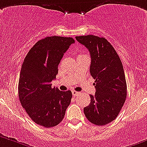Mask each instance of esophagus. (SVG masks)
<instances>
[{
  "instance_id": "esophagus-1",
  "label": "esophagus",
  "mask_w": 147,
  "mask_h": 147,
  "mask_svg": "<svg viewBox=\"0 0 147 147\" xmlns=\"http://www.w3.org/2000/svg\"><path fill=\"white\" fill-rule=\"evenodd\" d=\"M72 95H73L74 96H78L79 94H80V92H76V91H72Z\"/></svg>"
}]
</instances>
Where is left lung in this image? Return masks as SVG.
<instances>
[{
  "instance_id": "obj_1",
  "label": "left lung",
  "mask_w": 147,
  "mask_h": 147,
  "mask_svg": "<svg viewBox=\"0 0 147 147\" xmlns=\"http://www.w3.org/2000/svg\"><path fill=\"white\" fill-rule=\"evenodd\" d=\"M91 55L90 73L95 80L96 92L83 108L87 119L96 125H105L117 117L127 96V83L122 63L106 39L94 35L76 36Z\"/></svg>"
}]
</instances>
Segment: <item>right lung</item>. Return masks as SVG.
<instances>
[{"mask_svg":"<svg viewBox=\"0 0 147 147\" xmlns=\"http://www.w3.org/2000/svg\"><path fill=\"white\" fill-rule=\"evenodd\" d=\"M75 43L72 37L48 36L38 41L22 64L18 86L21 105L29 117L45 127L63 120L72 99L71 91L52 87L64 53Z\"/></svg>","mask_w":147,"mask_h":147,"instance_id":"add662e5","label":"right lung"}]
</instances>
